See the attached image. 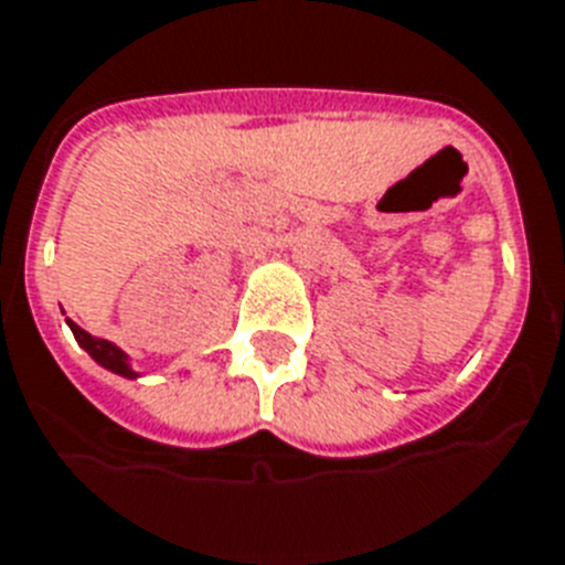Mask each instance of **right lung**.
Segmentation results:
<instances>
[{"instance_id":"1","label":"right lung","mask_w":565,"mask_h":565,"mask_svg":"<svg viewBox=\"0 0 565 565\" xmlns=\"http://www.w3.org/2000/svg\"><path fill=\"white\" fill-rule=\"evenodd\" d=\"M66 323H70V329H72V335H75V341H78V344L84 347V350H87V353L93 355V359H96L98 364H102V367L113 370V373H119V376H125V379H134V376H137V373L130 370L128 355L121 353L119 347L110 344V341H104V338L89 335V332H84V329H81L78 323H72V320H66Z\"/></svg>"}]
</instances>
